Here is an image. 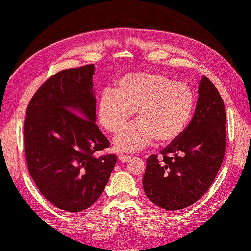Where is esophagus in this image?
<instances>
[{"label":"esophagus","mask_w":251,"mask_h":251,"mask_svg":"<svg viewBox=\"0 0 251 251\" xmlns=\"http://www.w3.org/2000/svg\"><path fill=\"white\" fill-rule=\"evenodd\" d=\"M118 159L122 164H124V163H126V162H128L130 160V156L129 155H125V154H120V155L118 156Z\"/></svg>","instance_id":"1"}]
</instances>
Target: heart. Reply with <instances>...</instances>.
I'll use <instances>...</instances> for the list:
<instances>
[{"instance_id":"b5f03b06","label":"heart","mask_w":251,"mask_h":251,"mask_svg":"<svg viewBox=\"0 0 251 251\" xmlns=\"http://www.w3.org/2000/svg\"><path fill=\"white\" fill-rule=\"evenodd\" d=\"M195 98L183 82L157 73H129L115 82L114 89L100 95L97 117L108 132L117 133L136 111L137 122L124 128L114 139L120 152H135L155 139L168 143L185 130L193 113Z\"/></svg>"}]
</instances>
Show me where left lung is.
Wrapping results in <instances>:
<instances>
[{
    "mask_svg": "<svg viewBox=\"0 0 251 251\" xmlns=\"http://www.w3.org/2000/svg\"><path fill=\"white\" fill-rule=\"evenodd\" d=\"M194 115L183 133L161 156L147 160L142 185L149 199L166 210L185 208L206 192L222 165L226 112L216 86L202 76Z\"/></svg>",
    "mask_w": 251,
    "mask_h": 251,
    "instance_id": "obj_1",
    "label": "left lung"
}]
</instances>
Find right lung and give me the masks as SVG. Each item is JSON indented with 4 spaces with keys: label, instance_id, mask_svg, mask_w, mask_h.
Masks as SVG:
<instances>
[{
    "label": "right lung",
    "instance_id": "obj_1",
    "mask_svg": "<svg viewBox=\"0 0 251 251\" xmlns=\"http://www.w3.org/2000/svg\"><path fill=\"white\" fill-rule=\"evenodd\" d=\"M95 65L63 70L32 97L24 121L29 173L55 206L80 213L94 204L117 163L115 154L97 157L109 140L96 125Z\"/></svg>",
    "mask_w": 251,
    "mask_h": 251
}]
</instances>
